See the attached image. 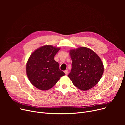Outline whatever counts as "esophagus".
Listing matches in <instances>:
<instances>
[{"label": "esophagus", "mask_w": 125, "mask_h": 125, "mask_svg": "<svg viewBox=\"0 0 125 125\" xmlns=\"http://www.w3.org/2000/svg\"><path fill=\"white\" fill-rule=\"evenodd\" d=\"M64 73H65L66 75H67V74H68V70H66L65 71H64Z\"/></svg>", "instance_id": "esophagus-1"}]
</instances>
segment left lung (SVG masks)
<instances>
[{
	"label": "left lung",
	"mask_w": 125,
	"mask_h": 125,
	"mask_svg": "<svg viewBox=\"0 0 125 125\" xmlns=\"http://www.w3.org/2000/svg\"><path fill=\"white\" fill-rule=\"evenodd\" d=\"M71 69L68 77L78 89L86 91L95 86L101 79L104 67L95 52L85 47L70 51Z\"/></svg>",
	"instance_id": "1"
}]
</instances>
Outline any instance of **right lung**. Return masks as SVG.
I'll return each instance as SVG.
<instances>
[{
  "label": "right lung",
  "instance_id": "add662e5",
  "mask_svg": "<svg viewBox=\"0 0 125 125\" xmlns=\"http://www.w3.org/2000/svg\"><path fill=\"white\" fill-rule=\"evenodd\" d=\"M59 48L45 45L34 52L26 66L27 76L31 83L41 90L53 87L65 73L59 69V63L54 60Z\"/></svg>",
  "mask_w": 125,
  "mask_h": 125
}]
</instances>
